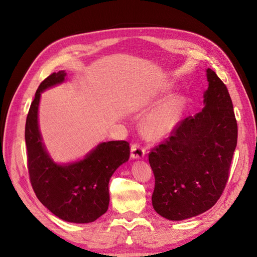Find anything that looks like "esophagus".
Instances as JSON below:
<instances>
[{
	"label": "esophagus",
	"instance_id": "1",
	"mask_svg": "<svg viewBox=\"0 0 257 257\" xmlns=\"http://www.w3.org/2000/svg\"><path fill=\"white\" fill-rule=\"evenodd\" d=\"M145 148L138 143H134L131 146V155L133 159H142L145 157Z\"/></svg>",
	"mask_w": 257,
	"mask_h": 257
}]
</instances>
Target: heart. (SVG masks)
Listing matches in <instances>:
<instances>
[{"instance_id":"b5f03b06","label":"heart","mask_w":257,"mask_h":257,"mask_svg":"<svg viewBox=\"0 0 257 257\" xmlns=\"http://www.w3.org/2000/svg\"><path fill=\"white\" fill-rule=\"evenodd\" d=\"M180 114V100L173 98L155 108L143 121L144 134L150 138H161L174 128Z\"/></svg>"}]
</instances>
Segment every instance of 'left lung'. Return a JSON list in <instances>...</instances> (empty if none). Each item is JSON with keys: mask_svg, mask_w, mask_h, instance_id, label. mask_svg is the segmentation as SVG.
<instances>
[{"mask_svg": "<svg viewBox=\"0 0 257 257\" xmlns=\"http://www.w3.org/2000/svg\"><path fill=\"white\" fill-rule=\"evenodd\" d=\"M207 78L203 110L179 121L148 155L155 179L152 206L172 221L213 207L228 180L237 120L226 85L210 68Z\"/></svg>", "mask_w": 257, "mask_h": 257, "instance_id": "obj_1", "label": "left lung"}]
</instances>
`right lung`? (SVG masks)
<instances>
[{"mask_svg": "<svg viewBox=\"0 0 257 257\" xmlns=\"http://www.w3.org/2000/svg\"><path fill=\"white\" fill-rule=\"evenodd\" d=\"M65 72L52 73L36 90L26 122L28 170L31 185L41 203L60 219L90 223L103 215L109 205L108 184L130 158V144L115 141L99 144L84 160L57 165L49 158L38 131L37 110L41 93L64 80Z\"/></svg>", "mask_w": 257, "mask_h": 257, "instance_id": "add662e5", "label": "right lung"}]
</instances>
